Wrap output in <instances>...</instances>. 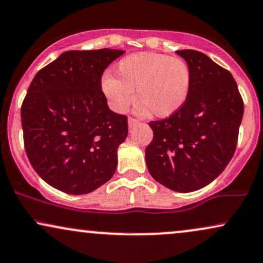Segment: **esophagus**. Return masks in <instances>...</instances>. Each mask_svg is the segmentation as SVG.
I'll return each instance as SVG.
<instances>
[{"label": "esophagus", "mask_w": 263, "mask_h": 263, "mask_svg": "<svg viewBox=\"0 0 263 263\" xmlns=\"http://www.w3.org/2000/svg\"><path fill=\"white\" fill-rule=\"evenodd\" d=\"M139 123L138 119L133 118V117H129L128 118V124H129V128H133V126H135Z\"/></svg>", "instance_id": "34e87169"}]
</instances>
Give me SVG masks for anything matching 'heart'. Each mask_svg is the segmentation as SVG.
Returning <instances> with one entry per match:
<instances>
[{"label": "heart", "instance_id": "obj_1", "mask_svg": "<svg viewBox=\"0 0 263 263\" xmlns=\"http://www.w3.org/2000/svg\"><path fill=\"white\" fill-rule=\"evenodd\" d=\"M117 78L105 74L101 89L117 112H124L134 100L138 111L164 118L179 111L190 92L191 70L181 58L157 52L129 54L116 66Z\"/></svg>", "mask_w": 263, "mask_h": 263}]
</instances>
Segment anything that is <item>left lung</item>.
<instances>
[{
  "label": "left lung",
  "instance_id": "obj_1",
  "mask_svg": "<svg viewBox=\"0 0 263 263\" xmlns=\"http://www.w3.org/2000/svg\"><path fill=\"white\" fill-rule=\"evenodd\" d=\"M191 70L190 92L179 111L148 123L145 150L155 180L178 193L206 186L224 171L238 142L244 102L229 70L195 50H179Z\"/></svg>",
  "mask_w": 263,
  "mask_h": 263
}]
</instances>
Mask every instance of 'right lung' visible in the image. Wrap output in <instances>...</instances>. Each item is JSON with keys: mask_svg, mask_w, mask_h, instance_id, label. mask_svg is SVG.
<instances>
[{"mask_svg": "<svg viewBox=\"0 0 263 263\" xmlns=\"http://www.w3.org/2000/svg\"><path fill=\"white\" fill-rule=\"evenodd\" d=\"M123 53L67 51L29 86L21 111L25 152L39 176L63 193H91L115 174L128 118L108 108L101 77Z\"/></svg>", "mask_w": 263, "mask_h": 263, "instance_id": "1", "label": "right lung"}]
</instances>
